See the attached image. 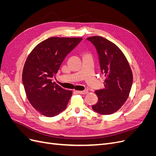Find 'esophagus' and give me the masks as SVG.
I'll return each instance as SVG.
<instances>
[{"label": "esophagus", "instance_id": "34e87169", "mask_svg": "<svg viewBox=\"0 0 156 156\" xmlns=\"http://www.w3.org/2000/svg\"><path fill=\"white\" fill-rule=\"evenodd\" d=\"M76 92L78 94H86L88 93V90H83V91H76Z\"/></svg>", "mask_w": 156, "mask_h": 156}]
</instances>
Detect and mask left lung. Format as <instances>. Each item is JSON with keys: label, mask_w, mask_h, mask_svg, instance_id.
Masks as SVG:
<instances>
[{"label": "left lung", "mask_w": 156, "mask_h": 156, "mask_svg": "<svg viewBox=\"0 0 156 156\" xmlns=\"http://www.w3.org/2000/svg\"><path fill=\"white\" fill-rule=\"evenodd\" d=\"M87 40L95 48L101 72L106 77L103 83L105 88L95 91L98 101L92 108L99 114H112L128 98L133 73L125 55L115 44L101 36H92Z\"/></svg>", "instance_id": "obj_1"}]
</instances>
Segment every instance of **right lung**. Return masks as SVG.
<instances>
[{
  "instance_id": "obj_1",
  "label": "right lung",
  "mask_w": 156,
  "mask_h": 156,
  "mask_svg": "<svg viewBox=\"0 0 156 156\" xmlns=\"http://www.w3.org/2000/svg\"><path fill=\"white\" fill-rule=\"evenodd\" d=\"M82 37H51L37 44L25 62L22 80L30 104L42 115L53 117L66 108L72 91L52 82L64 58Z\"/></svg>"
}]
</instances>
